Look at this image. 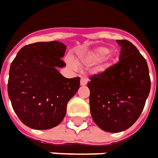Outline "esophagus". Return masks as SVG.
I'll return each mask as SVG.
<instances>
[{
  "label": "esophagus",
  "mask_w": 158,
  "mask_h": 158,
  "mask_svg": "<svg viewBox=\"0 0 158 158\" xmlns=\"http://www.w3.org/2000/svg\"><path fill=\"white\" fill-rule=\"evenodd\" d=\"M87 82H88V79H85V78H82L81 80H80V85H81L82 86H84V85H86Z\"/></svg>",
  "instance_id": "esophagus-1"
}]
</instances>
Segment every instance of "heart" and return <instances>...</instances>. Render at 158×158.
Instances as JSON below:
<instances>
[{"mask_svg": "<svg viewBox=\"0 0 158 158\" xmlns=\"http://www.w3.org/2000/svg\"><path fill=\"white\" fill-rule=\"evenodd\" d=\"M110 52V49L107 47H100V48H96L93 51H90L89 53H86L85 55L79 56V63L82 64V65H85V66H92L95 64L98 63H102L106 60V56H108ZM68 63L72 65L73 67L75 66V63L72 60H68ZM107 68V65H102L100 66L98 70L99 71H103L105 68Z\"/></svg>", "mask_w": 158, "mask_h": 158, "instance_id": "1", "label": "heart"}]
</instances>
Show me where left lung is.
Returning <instances> with one entry per match:
<instances>
[{"label": "left lung", "instance_id": "obj_1", "mask_svg": "<svg viewBox=\"0 0 158 158\" xmlns=\"http://www.w3.org/2000/svg\"><path fill=\"white\" fill-rule=\"evenodd\" d=\"M121 47L119 62L90 77L91 117L109 133L128 129L143 111L151 90L147 62L134 45L117 40Z\"/></svg>", "mask_w": 158, "mask_h": 158}]
</instances>
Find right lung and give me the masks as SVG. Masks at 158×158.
<instances>
[{"label": "right lung", "instance_id": "add662e5", "mask_svg": "<svg viewBox=\"0 0 158 158\" xmlns=\"http://www.w3.org/2000/svg\"><path fill=\"white\" fill-rule=\"evenodd\" d=\"M67 46L57 41L25 45L11 64L8 97L19 120L31 128L46 130L58 126L67 104L78 91L80 78L67 79L58 68Z\"/></svg>", "mask_w": 158, "mask_h": 158}]
</instances>
